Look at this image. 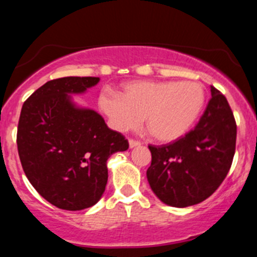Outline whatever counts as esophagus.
I'll return each mask as SVG.
<instances>
[{"label":"esophagus","instance_id":"1","mask_svg":"<svg viewBox=\"0 0 257 257\" xmlns=\"http://www.w3.org/2000/svg\"><path fill=\"white\" fill-rule=\"evenodd\" d=\"M128 145H130V147H136V146H140V145H141V142L140 141H137V140H134V139H130L128 140Z\"/></svg>","mask_w":257,"mask_h":257}]
</instances>
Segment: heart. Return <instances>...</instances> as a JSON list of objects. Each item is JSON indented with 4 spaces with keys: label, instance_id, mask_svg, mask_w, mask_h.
<instances>
[{
    "label": "heart",
    "instance_id": "obj_1",
    "mask_svg": "<svg viewBox=\"0 0 257 257\" xmlns=\"http://www.w3.org/2000/svg\"><path fill=\"white\" fill-rule=\"evenodd\" d=\"M204 102V88L194 81H132L122 86L121 95L106 91L98 97L101 111L116 131L139 127L145 116L155 139L164 142L184 136Z\"/></svg>",
    "mask_w": 257,
    "mask_h": 257
}]
</instances>
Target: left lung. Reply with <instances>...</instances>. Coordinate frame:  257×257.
I'll return each instance as SVG.
<instances>
[{
	"mask_svg": "<svg viewBox=\"0 0 257 257\" xmlns=\"http://www.w3.org/2000/svg\"><path fill=\"white\" fill-rule=\"evenodd\" d=\"M236 147V121L225 96L211 86V98L197 125L167 145H150L147 180L164 204L187 207L202 202L225 180Z\"/></svg>",
	"mask_w": 257,
	"mask_h": 257,
	"instance_id": "1",
	"label": "left lung"
}]
</instances>
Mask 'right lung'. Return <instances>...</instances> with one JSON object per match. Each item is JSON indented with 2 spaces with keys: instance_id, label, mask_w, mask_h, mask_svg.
<instances>
[{
  "instance_id": "right-lung-1",
  "label": "right lung",
  "mask_w": 257,
  "mask_h": 257,
  "mask_svg": "<svg viewBox=\"0 0 257 257\" xmlns=\"http://www.w3.org/2000/svg\"><path fill=\"white\" fill-rule=\"evenodd\" d=\"M98 77H62L37 88L22 106L17 149L32 186L53 206L68 211L93 206L107 184V160L128 141L108 128L96 111L80 108L72 93L97 85Z\"/></svg>"
}]
</instances>
